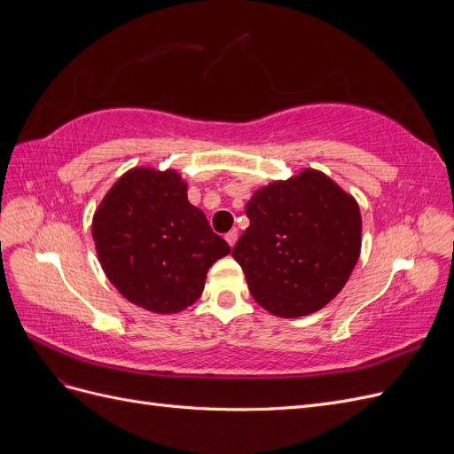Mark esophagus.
Instances as JSON below:
<instances>
[{
	"instance_id": "obj_1",
	"label": "esophagus",
	"mask_w": 454,
	"mask_h": 454,
	"mask_svg": "<svg viewBox=\"0 0 454 454\" xmlns=\"http://www.w3.org/2000/svg\"><path fill=\"white\" fill-rule=\"evenodd\" d=\"M237 239H239V232H237V229H232V231H229V232H227V235H225V240H227V244L231 246V248H232V246H235V244H237Z\"/></svg>"
}]
</instances>
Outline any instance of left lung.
Segmentation results:
<instances>
[{
  "instance_id": "obj_1",
  "label": "left lung",
  "mask_w": 454,
  "mask_h": 454,
  "mask_svg": "<svg viewBox=\"0 0 454 454\" xmlns=\"http://www.w3.org/2000/svg\"><path fill=\"white\" fill-rule=\"evenodd\" d=\"M250 227L232 257L257 303L280 318L320 310L347 284L360 257L358 202L333 180L303 170L259 189L246 204Z\"/></svg>"
}]
</instances>
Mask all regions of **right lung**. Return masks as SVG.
<instances>
[{"label": "right lung", "mask_w": 454, "mask_h": 454, "mask_svg": "<svg viewBox=\"0 0 454 454\" xmlns=\"http://www.w3.org/2000/svg\"><path fill=\"white\" fill-rule=\"evenodd\" d=\"M106 277L130 303L157 314L193 305L206 272L231 252L187 200L176 170L132 168L107 191L92 219Z\"/></svg>", "instance_id": "1"}]
</instances>
